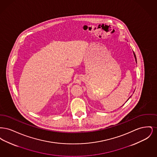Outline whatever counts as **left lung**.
Wrapping results in <instances>:
<instances>
[{
  "label": "left lung",
  "mask_w": 157,
  "mask_h": 157,
  "mask_svg": "<svg viewBox=\"0 0 157 157\" xmlns=\"http://www.w3.org/2000/svg\"><path fill=\"white\" fill-rule=\"evenodd\" d=\"M133 53H134V55L135 59V60H136V58L135 54V53L134 52H133ZM128 100H127V101H128Z\"/></svg>",
  "instance_id": "1"
}]
</instances>
